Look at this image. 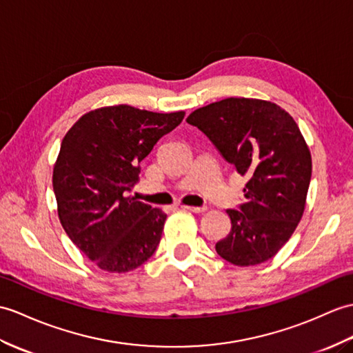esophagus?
I'll return each instance as SVG.
<instances>
[{
	"mask_svg": "<svg viewBox=\"0 0 353 353\" xmlns=\"http://www.w3.org/2000/svg\"><path fill=\"white\" fill-rule=\"evenodd\" d=\"M183 209H186V210H191V212H195V214H201V212H204L206 210V208L204 206H182Z\"/></svg>",
	"mask_w": 353,
	"mask_h": 353,
	"instance_id": "1",
	"label": "esophagus"
}]
</instances>
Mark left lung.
Listing matches in <instances>:
<instances>
[{
    "label": "left lung",
    "mask_w": 353,
    "mask_h": 353,
    "mask_svg": "<svg viewBox=\"0 0 353 353\" xmlns=\"http://www.w3.org/2000/svg\"><path fill=\"white\" fill-rule=\"evenodd\" d=\"M186 121L248 177L247 201L227 210L232 230L216 252L236 266L272 259L298 227L311 179V154L296 121L276 103L247 97L206 105Z\"/></svg>",
    "instance_id": "8db88e82"
}]
</instances>
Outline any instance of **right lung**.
Segmentation results:
<instances>
[{"mask_svg":"<svg viewBox=\"0 0 353 353\" xmlns=\"http://www.w3.org/2000/svg\"><path fill=\"white\" fill-rule=\"evenodd\" d=\"M183 117V111L103 106L64 135L52 174L59 218L70 241L102 270L129 272L157 251L167 215L128 192L138 182L139 162Z\"/></svg>","mask_w":353,"mask_h":353,"instance_id":"add662e5","label":"right lung"}]
</instances>
